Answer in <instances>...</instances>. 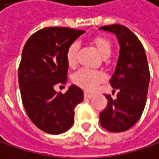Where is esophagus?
Returning <instances> with one entry per match:
<instances>
[{
    "mask_svg": "<svg viewBox=\"0 0 159 159\" xmlns=\"http://www.w3.org/2000/svg\"><path fill=\"white\" fill-rule=\"evenodd\" d=\"M92 97H93L92 94H90L88 92H84V98H91Z\"/></svg>",
    "mask_w": 159,
    "mask_h": 159,
    "instance_id": "34e87169",
    "label": "esophagus"
}]
</instances>
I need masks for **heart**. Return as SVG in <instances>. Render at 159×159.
Instances as JSON below:
<instances>
[{"label":"heart","instance_id":"1","mask_svg":"<svg viewBox=\"0 0 159 159\" xmlns=\"http://www.w3.org/2000/svg\"><path fill=\"white\" fill-rule=\"evenodd\" d=\"M93 43L97 46L100 55L106 56L110 55L112 50V43L109 39L105 37L98 36L93 39ZM79 43L77 42L72 43L66 51V60L70 66H74L77 63L78 58V51H79ZM105 76L102 72L95 71L89 68H82L74 75V82L80 86L81 88L87 91H93L97 88V86L99 82L104 80Z\"/></svg>","mask_w":159,"mask_h":159}]
</instances>
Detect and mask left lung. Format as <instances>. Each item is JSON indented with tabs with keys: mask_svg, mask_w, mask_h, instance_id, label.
<instances>
[{
	"mask_svg": "<svg viewBox=\"0 0 159 159\" xmlns=\"http://www.w3.org/2000/svg\"><path fill=\"white\" fill-rule=\"evenodd\" d=\"M113 32L120 46V57L111 86L117 89L116 98L105 95L107 106L99 115L101 126L109 132H124L138 122L147 100L150 71L142 43L129 28L121 25L102 26Z\"/></svg>",
	"mask_w": 159,
	"mask_h": 159,
	"instance_id": "8db88e82",
	"label": "left lung"
}]
</instances>
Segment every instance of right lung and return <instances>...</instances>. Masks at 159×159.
Listing matches in <instances>:
<instances>
[{"label": "right lung", "instance_id": "add662e5", "mask_svg": "<svg viewBox=\"0 0 159 159\" xmlns=\"http://www.w3.org/2000/svg\"><path fill=\"white\" fill-rule=\"evenodd\" d=\"M85 31L45 27L34 33L22 49L18 78L22 104L31 121L42 131L59 134L74 123V109L83 100L80 87L71 85L65 94L54 86L67 81L66 51Z\"/></svg>", "mask_w": 159, "mask_h": 159}]
</instances>
